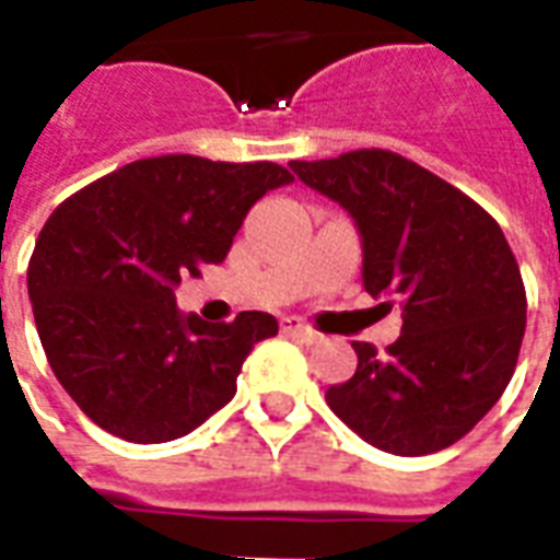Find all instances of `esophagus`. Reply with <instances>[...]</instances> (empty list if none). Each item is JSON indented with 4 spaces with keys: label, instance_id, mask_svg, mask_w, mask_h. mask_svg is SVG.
<instances>
[{
    "label": "esophagus",
    "instance_id": "1",
    "mask_svg": "<svg viewBox=\"0 0 560 560\" xmlns=\"http://www.w3.org/2000/svg\"><path fill=\"white\" fill-rule=\"evenodd\" d=\"M281 329H284L288 336H293V339L305 341V345H315V341H320V332H317L315 327L303 324L300 317H284V320H281Z\"/></svg>",
    "mask_w": 560,
    "mask_h": 560
}]
</instances>
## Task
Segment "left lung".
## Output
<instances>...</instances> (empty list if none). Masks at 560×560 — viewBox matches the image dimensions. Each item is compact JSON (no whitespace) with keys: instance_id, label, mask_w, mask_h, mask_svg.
Returning <instances> with one entry per match:
<instances>
[{"instance_id":"1","label":"left lung","mask_w":560,"mask_h":560,"mask_svg":"<svg viewBox=\"0 0 560 560\" xmlns=\"http://www.w3.org/2000/svg\"><path fill=\"white\" fill-rule=\"evenodd\" d=\"M348 209L363 236V284L401 303V336L327 389L332 413L396 456H425L477 425L516 372L525 284L498 221L456 185L389 149L291 161ZM393 305V303H389Z\"/></svg>"}]
</instances>
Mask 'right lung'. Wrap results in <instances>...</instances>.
Masks as SVG:
<instances>
[{
  "instance_id": "right-lung-1",
  "label": "right lung",
  "mask_w": 560,
  "mask_h": 560,
  "mask_svg": "<svg viewBox=\"0 0 560 560\" xmlns=\"http://www.w3.org/2000/svg\"><path fill=\"white\" fill-rule=\"evenodd\" d=\"M288 183L272 161L159 155L95 179L44 221L26 272L32 315L56 381L95 425L164 444L233 399L276 317L207 324L179 315L173 288L221 264L248 209Z\"/></svg>"
}]
</instances>
